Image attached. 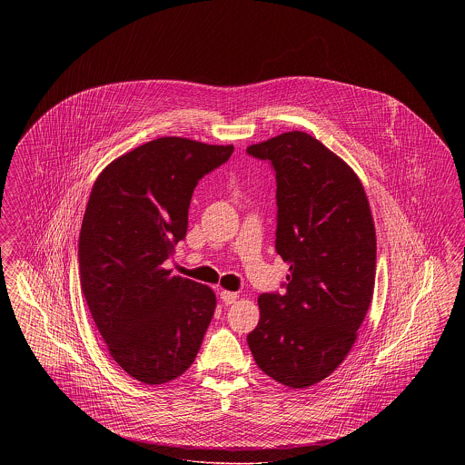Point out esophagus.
I'll return each mask as SVG.
<instances>
[{"label":"esophagus","instance_id":"34e87169","mask_svg":"<svg viewBox=\"0 0 465 465\" xmlns=\"http://www.w3.org/2000/svg\"><path fill=\"white\" fill-rule=\"evenodd\" d=\"M220 296H222L224 305H232V303H235L239 300V292H233V291H222Z\"/></svg>","mask_w":465,"mask_h":465}]
</instances>
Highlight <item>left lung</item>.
<instances>
[{
	"mask_svg": "<svg viewBox=\"0 0 465 465\" xmlns=\"http://www.w3.org/2000/svg\"><path fill=\"white\" fill-rule=\"evenodd\" d=\"M247 153L275 169V249L291 265L284 294L258 298L260 322L247 343L265 375L305 389L354 347L373 300L375 222L352 167L310 134H281Z\"/></svg>",
	"mask_w": 465,
	"mask_h": 465,
	"instance_id": "left-lung-1",
	"label": "left lung"
}]
</instances>
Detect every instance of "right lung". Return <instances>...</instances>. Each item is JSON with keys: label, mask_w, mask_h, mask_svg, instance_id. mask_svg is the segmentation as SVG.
<instances>
[{"label": "right lung", "mask_w": 465, "mask_h": 465, "mask_svg": "<svg viewBox=\"0 0 465 465\" xmlns=\"http://www.w3.org/2000/svg\"><path fill=\"white\" fill-rule=\"evenodd\" d=\"M233 144L165 135L114 158L97 176L82 222L80 282L108 352L129 375L160 385L195 361L214 291L163 266L184 239L200 177Z\"/></svg>", "instance_id": "obj_1"}]
</instances>
